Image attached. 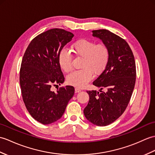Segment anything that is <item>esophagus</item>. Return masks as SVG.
Segmentation results:
<instances>
[{"label":"esophagus","instance_id":"esophagus-1","mask_svg":"<svg viewBox=\"0 0 155 155\" xmlns=\"http://www.w3.org/2000/svg\"><path fill=\"white\" fill-rule=\"evenodd\" d=\"M81 91V90L78 88H75V92H80Z\"/></svg>","mask_w":155,"mask_h":155}]
</instances>
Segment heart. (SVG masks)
<instances>
[{"label": "heart", "instance_id": "heart-1", "mask_svg": "<svg viewBox=\"0 0 155 155\" xmlns=\"http://www.w3.org/2000/svg\"><path fill=\"white\" fill-rule=\"evenodd\" d=\"M71 50L75 55L83 57L81 70L75 71L67 77L71 85L82 88L93 78V73L99 74L105 69L110 59V49L105 44H96L88 39H80L71 45ZM59 66L68 73L72 69V55L66 49H62L58 57Z\"/></svg>", "mask_w": 155, "mask_h": 155}]
</instances>
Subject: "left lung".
Masks as SVG:
<instances>
[{"mask_svg": "<svg viewBox=\"0 0 155 155\" xmlns=\"http://www.w3.org/2000/svg\"><path fill=\"white\" fill-rule=\"evenodd\" d=\"M92 35L108 47L110 59L105 69L93 82L100 88V92L87 91L90 99L84 114L91 123L106 126L120 117L128 105L135 84V61L125 39L107 30H93Z\"/></svg>", "mask_w": 155, "mask_h": 155, "instance_id": "obj_1", "label": "left lung"}]
</instances>
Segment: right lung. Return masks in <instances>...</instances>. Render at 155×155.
Here are the masks:
<instances>
[{"mask_svg":"<svg viewBox=\"0 0 155 155\" xmlns=\"http://www.w3.org/2000/svg\"><path fill=\"white\" fill-rule=\"evenodd\" d=\"M73 34L53 28L32 39L24 53L20 71L21 95L28 112L39 123L48 125L62 117L73 96L72 86L57 88L64 78L58 62L60 51L72 40Z\"/></svg>","mask_w":155,"mask_h":155,"instance_id":"right-lung-1","label":"right lung"}]
</instances>
